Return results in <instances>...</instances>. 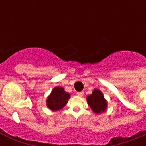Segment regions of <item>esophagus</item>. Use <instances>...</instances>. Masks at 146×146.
Instances as JSON below:
<instances>
[{"label":"esophagus","instance_id":"esophagus-1","mask_svg":"<svg viewBox=\"0 0 146 146\" xmlns=\"http://www.w3.org/2000/svg\"><path fill=\"white\" fill-rule=\"evenodd\" d=\"M77 96H82V95H83V92H82V91H80V92H77Z\"/></svg>","mask_w":146,"mask_h":146}]
</instances>
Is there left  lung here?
I'll use <instances>...</instances> for the list:
<instances>
[{"label": "left lung", "mask_w": 146, "mask_h": 146, "mask_svg": "<svg viewBox=\"0 0 146 146\" xmlns=\"http://www.w3.org/2000/svg\"><path fill=\"white\" fill-rule=\"evenodd\" d=\"M87 102L95 113H101L106 110L107 101L104 99L102 93L98 89H94L92 94L88 96Z\"/></svg>", "instance_id": "obj_1"}]
</instances>
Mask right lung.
I'll return each mask as SVG.
<instances>
[{
	"label": "right lung",
	"mask_w": 146,
	"mask_h": 146,
	"mask_svg": "<svg viewBox=\"0 0 146 146\" xmlns=\"http://www.w3.org/2000/svg\"><path fill=\"white\" fill-rule=\"evenodd\" d=\"M69 97L70 95L64 91V88L57 86L52 90L47 98V107L53 111H57L65 106Z\"/></svg>",
	"instance_id": "1"
}]
</instances>
